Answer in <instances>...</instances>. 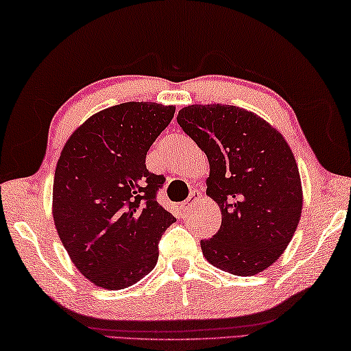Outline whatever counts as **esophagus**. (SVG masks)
Returning <instances> with one entry per match:
<instances>
[{"mask_svg":"<svg viewBox=\"0 0 351 351\" xmlns=\"http://www.w3.org/2000/svg\"><path fill=\"white\" fill-rule=\"evenodd\" d=\"M202 192H199V191H197V189H194V191H192L191 192V195L188 197V199H186V202H183V209L184 210H191L192 209V207H194L198 202H199V199H202Z\"/></svg>","mask_w":351,"mask_h":351,"instance_id":"1","label":"esophagus"}]
</instances>
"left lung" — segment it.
<instances>
[{"instance_id":"obj_1","label":"left lung","mask_w":351,"mask_h":351,"mask_svg":"<svg viewBox=\"0 0 351 351\" xmlns=\"http://www.w3.org/2000/svg\"><path fill=\"white\" fill-rule=\"evenodd\" d=\"M182 130L210 165L206 194L219 204L221 227L202 241L207 261L234 276H254L280 257L302 217V182L283 136L234 106H188Z\"/></svg>"}]
</instances>
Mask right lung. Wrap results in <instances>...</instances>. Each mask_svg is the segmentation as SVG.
<instances>
[{
	"instance_id": "obj_1",
	"label": "right lung",
	"mask_w": 351,
	"mask_h": 351,
	"mask_svg": "<svg viewBox=\"0 0 351 351\" xmlns=\"http://www.w3.org/2000/svg\"><path fill=\"white\" fill-rule=\"evenodd\" d=\"M174 112L144 101L112 106L78 127L62 149L54 224L71 261L97 286L123 289L156 267L159 241L176 218L157 203L165 177L149 173L145 157Z\"/></svg>"
}]
</instances>
